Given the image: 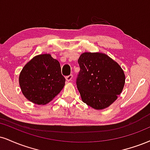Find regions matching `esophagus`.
<instances>
[{"label":"esophagus","instance_id":"1","mask_svg":"<svg viewBox=\"0 0 150 150\" xmlns=\"http://www.w3.org/2000/svg\"><path fill=\"white\" fill-rule=\"evenodd\" d=\"M66 79L68 82H70V81H71L72 79H73V75H68V76H66Z\"/></svg>","mask_w":150,"mask_h":150}]
</instances>
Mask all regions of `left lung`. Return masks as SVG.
<instances>
[{"mask_svg": "<svg viewBox=\"0 0 150 150\" xmlns=\"http://www.w3.org/2000/svg\"><path fill=\"white\" fill-rule=\"evenodd\" d=\"M77 87L82 101L96 110L109 107L122 93L124 70L116 61L100 52H84L78 59Z\"/></svg>", "mask_w": 150, "mask_h": 150, "instance_id": "1", "label": "left lung"}]
</instances>
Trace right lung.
I'll return each mask as SVG.
<instances>
[{
  "mask_svg": "<svg viewBox=\"0 0 150 150\" xmlns=\"http://www.w3.org/2000/svg\"><path fill=\"white\" fill-rule=\"evenodd\" d=\"M61 66L50 54L34 57L22 68L19 77L21 92L37 105H46L60 93L65 85Z\"/></svg>",
  "mask_w": 150,
  "mask_h": 150,
  "instance_id": "add662e5",
  "label": "right lung"
}]
</instances>
